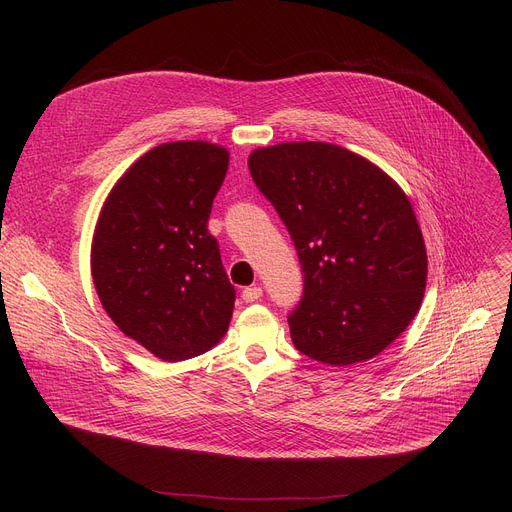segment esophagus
Here are the masks:
<instances>
[{"instance_id": "1", "label": "esophagus", "mask_w": 512, "mask_h": 512, "mask_svg": "<svg viewBox=\"0 0 512 512\" xmlns=\"http://www.w3.org/2000/svg\"><path fill=\"white\" fill-rule=\"evenodd\" d=\"M257 299H261V288H259V286H247V288H242V301L253 303V301H257Z\"/></svg>"}]
</instances>
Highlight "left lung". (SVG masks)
I'll return each mask as SVG.
<instances>
[{
	"mask_svg": "<svg viewBox=\"0 0 512 512\" xmlns=\"http://www.w3.org/2000/svg\"><path fill=\"white\" fill-rule=\"evenodd\" d=\"M249 170L301 261L303 297L288 315L297 351L340 367L380 355L425 292V242L407 195L330 143L255 149Z\"/></svg>",
	"mask_w": 512,
	"mask_h": 512,
	"instance_id": "8db88e82",
	"label": "left lung"
}]
</instances>
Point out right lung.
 Returning a JSON list of instances; mask_svg holds the SVG:
<instances>
[{"mask_svg":"<svg viewBox=\"0 0 512 512\" xmlns=\"http://www.w3.org/2000/svg\"><path fill=\"white\" fill-rule=\"evenodd\" d=\"M228 151L178 141L134 161L105 199L91 272L114 324L164 361L197 357L226 334L236 292L207 230Z\"/></svg>","mask_w":512,"mask_h":512,"instance_id":"1","label":"right lung"}]
</instances>
